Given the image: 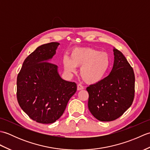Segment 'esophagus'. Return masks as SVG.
I'll list each match as a JSON object with an SVG mask.
<instances>
[{
	"instance_id": "1",
	"label": "esophagus",
	"mask_w": 150,
	"mask_h": 150,
	"mask_svg": "<svg viewBox=\"0 0 150 150\" xmlns=\"http://www.w3.org/2000/svg\"><path fill=\"white\" fill-rule=\"evenodd\" d=\"M84 90V86H82L81 84H78L77 85V90Z\"/></svg>"
}]
</instances>
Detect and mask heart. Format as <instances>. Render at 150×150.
<instances>
[{
  "instance_id": "heart-1",
  "label": "heart",
  "mask_w": 150,
  "mask_h": 150,
  "mask_svg": "<svg viewBox=\"0 0 150 150\" xmlns=\"http://www.w3.org/2000/svg\"><path fill=\"white\" fill-rule=\"evenodd\" d=\"M64 67L67 72L75 73L77 66H81L80 74L88 84L100 82L106 75L110 65V58L106 53L96 49L77 48L73 51L71 58L65 57Z\"/></svg>"
}]
</instances>
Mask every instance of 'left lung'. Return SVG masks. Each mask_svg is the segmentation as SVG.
<instances>
[{
    "label": "left lung",
    "mask_w": 150,
    "mask_h": 150,
    "mask_svg": "<svg viewBox=\"0 0 150 150\" xmlns=\"http://www.w3.org/2000/svg\"><path fill=\"white\" fill-rule=\"evenodd\" d=\"M114 62L109 75L86 88L88 109L96 119L109 122L120 117L132 106L135 95L132 67L120 51L114 48Z\"/></svg>",
    "instance_id": "1"
}]
</instances>
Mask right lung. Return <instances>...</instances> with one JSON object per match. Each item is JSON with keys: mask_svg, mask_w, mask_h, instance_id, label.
Listing matches in <instances>:
<instances>
[{"mask_svg": "<svg viewBox=\"0 0 150 150\" xmlns=\"http://www.w3.org/2000/svg\"><path fill=\"white\" fill-rule=\"evenodd\" d=\"M59 44L50 42L38 47L25 59L17 76L19 106L39 123L52 124L58 120L77 91L75 82L62 79L57 66L49 62Z\"/></svg>", "mask_w": 150, "mask_h": 150, "instance_id": "right-lung-1", "label": "right lung"}]
</instances>
